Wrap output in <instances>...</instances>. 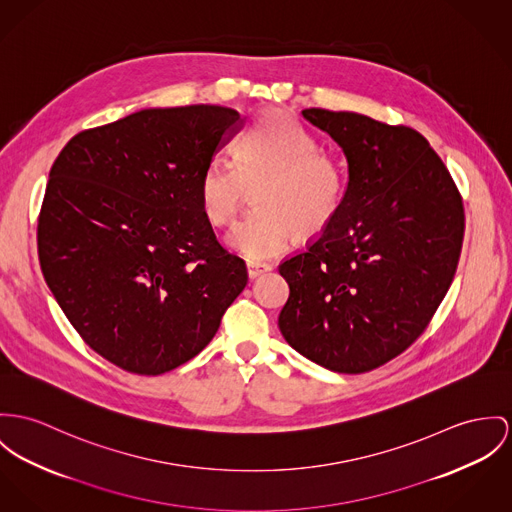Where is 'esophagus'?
I'll return each mask as SVG.
<instances>
[{
  "instance_id": "obj_1",
  "label": "esophagus",
  "mask_w": 512,
  "mask_h": 512,
  "mask_svg": "<svg viewBox=\"0 0 512 512\" xmlns=\"http://www.w3.org/2000/svg\"><path fill=\"white\" fill-rule=\"evenodd\" d=\"M269 271H271V265H261V263H253V261L247 263V275L251 280L257 278V276L265 275Z\"/></svg>"
}]
</instances>
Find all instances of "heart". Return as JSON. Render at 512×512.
<instances>
[{"label": "heart", "instance_id": "b5f03b06", "mask_svg": "<svg viewBox=\"0 0 512 512\" xmlns=\"http://www.w3.org/2000/svg\"><path fill=\"white\" fill-rule=\"evenodd\" d=\"M255 185L257 206L237 222L230 243L249 261H265L282 253L294 234L310 239L329 228L347 195V171L321 152L304 124L269 111L241 136L236 158L218 154L204 165L198 197L208 222L230 224Z\"/></svg>", "mask_w": 512, "mask_h": 512}]
</instances>
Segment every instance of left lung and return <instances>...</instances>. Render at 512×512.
Instances as JSON below:
<instances>
[{
    "label": "left lung",
    "mask_w": 512,
    "mask_h": 512,
    "mask_svg": "<svg viewBox=\"0 0 512 512\" xmlns=\"http://www.w3.org/2000/svg\"><path fill=\"white\" fill-rule=\"evenodd\" d=\"M302 115L343 148L349 185L329 228L278 265L290 286L278 327L306 358L362 374L431 323L456 275L464 204L417 130L345 111Z\"/></svg>",
    "instance_id": "left-lung-1"
}]
</instances>
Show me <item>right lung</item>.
Instances as JSON below:
<instances>
[{
  "mask_svg": "<svg viewBox=\"0 0 512 512\" xmlns=\"http://www.w3.org/2000/svg\"><path fill=\"white\" fill-rule=\"evenodd\" d=\"M239 128L218 105L146 109L76 134L40 206V269L79 337L118 368L197 356L247 284L202 212L204 165Z\"/></svg>",
  "mask_w": 512,
  "mask_h": 512,
  "instance_id": "1",
  "label": "right lung"
}]
</instances>
